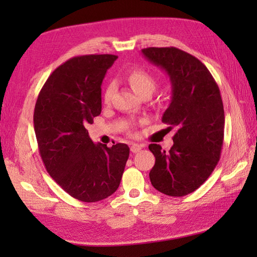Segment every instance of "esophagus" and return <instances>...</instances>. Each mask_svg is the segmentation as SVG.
Returning a JSON list of instances; mask_svg holds the SVG:
<instances>
[{
	"label": "esophagus",
	"instance_id": "1",
	"mask_svg": "<svg viewBox=\"0 0 257 257\" xmlns=\"http://www.w3.org/2000/svg\"><path fill=\"white\" fill-rule=\"evenodd\" d=\"M142 149H143V145L136 144V143H134V144H132V146H130V151H132L133 153H137V152H139Z\"/></svg>",
	"mask_w": 257,
	"mask_h": 257
}]
</instances>
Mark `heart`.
Returning a JSON list of instances; mask_svg holds the SVG:
<instances>
[{
  "label": "heart",
  "instance_id": "obj_1",
  "mask_svg": "<svg viewBox=\"0 0 257 257\" xmlns=\"http://www.w3.org/2000/svg\"><path fill=\"white\" fill-rule=\"evenodd\" d=\"M125 80L134 92L141 96L147 94L151 95L156 88V78L144 68L130 69L125 75ZM113 92H114V85L110 82L104 90V102L110 103Z\"/></svg>",
  "mask_w": 257,
  "mask_h": 257
}]
</instances>
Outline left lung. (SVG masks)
<instances>
[{
	"label": "left lung",
	"instance_id": "obj_1",
	"mask_svg": "<svg viewBox=\"0 0 257 257\" xmlns=\"http://www.w3.org/2000/svg\"><path fill=\"white\" fill-rule=\"evenodd\" d=\"M145 58L170 77L172 99L162 116L175 132L169 152L151 144L155 164L150 179L156 190L181 197L199 188L220 160L224 110L219 86L197 58L177 47H147Z\"/></svg>",
	"mask_w": 257,
	"mask_h": 257
}]
</instances>
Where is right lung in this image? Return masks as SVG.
Masks as SVG:
<instances>
[{"label": "right lung", "instance_id": "1", "mask_svg": "<svg viewBox=\"0 0 257 257\" xmlns=\"http://www.w3.org/2000/svg\"><path fill=\"white\" fill-rule=\"evenodd\" d=\"M116 59L89 54L68 60L52 72L35 105V134L46 171L81 202L111 196L129 158L128 145L94 144L86 129L101 114V85Z\"/></svg>", "mask_w": 257, "mask_h": 257}]
</instances>
